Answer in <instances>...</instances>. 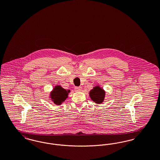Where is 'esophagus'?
<instances>
[{"instance_id": "1", "label": "esophagus", "mask_w": 160, "mask_h": 160, "mask_svg": "<svg viewBox=\"0 0 160 160\" xmlns=\"http://www.w3.org/2000/svg\"><path fill=\"white\" fill-rule=\"evenodd\" d=\"M82 87H76L75 88V91L76 92H80L82 91Z\"/></svg>"}]
</instances>
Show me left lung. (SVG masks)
<instances>
[{
  "mask_svg": "<svg viewBox=\"0 0 160 160\" xmlns=\"http://www.w3.org/2000/svg\"><path fill=\"white\" fill-rule=\"evenodd\" d=\"M106 92L99 86L93 87L89 92V97L96 104H101L105 98Z\"/></svg>",
  "mask_w": 160,
  "mask_h": 160,
  "instance_id": "left-lung-1",
  "label": "left lung"
}]
</instances>
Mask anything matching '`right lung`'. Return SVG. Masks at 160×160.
Masks as SVG:
<instances>
[{
	"label": "right lung",
	"mask_w": 160,
	"mask_h": 160,
	"mask_svg": "<svg viewBox=\"0 0 160 160\" xmlns=\"http://www.w3.org/2000/svg\"><path fill=\"white\" fill-rule=\"evenodd\" d=\"M70 90L67 91L63 89L61 85L55 86L52 91L50 93V98L56 105H61L68 97Z\"/></svg>",
	"instance_id": "add662e5"
}]
</instances>
